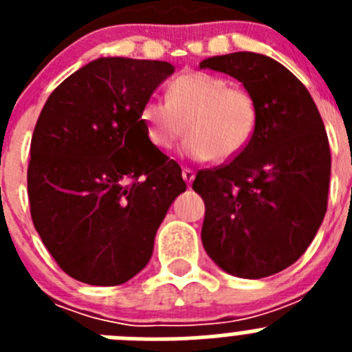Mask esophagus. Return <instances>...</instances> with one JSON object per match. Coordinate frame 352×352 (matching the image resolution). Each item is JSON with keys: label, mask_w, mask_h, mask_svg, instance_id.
<instances>
[{"label": "esophagus", "mask_w": 352, "mask_h": 352, "mask_svg": "<svg viewBox=\"0 0 352 352\" xmlns=\"http://www.w3.org/2000/svg\"><path fill=\"white\" fill-rule=\"evenodd\" d=\"M182 176H183V179H185V182L190 185V183L194 182V178H195V173L192 169H186V167H185V169L182 170Z\"/></svg>", "instance_id": "obj_1"}]
</instances>
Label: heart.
<instances>
[{
  "mask_svg": "<svg viewBox=\"0 0 352 352\" xmlns=\"http://www.w3.org/2000/svg\"><path fill=\"white\" fill-rule=\"evenodd\" d=\"M139 118L155 148H173L185 126L186 157L226 162L254 138L257 105L250 93L229 86L223 77L183 72L167 84L166 102H146Z\"/></svg>",
  "mask_w": 352,
  "mask_h": 352,
  "instance_id": "heart-1",
  "label": "heart"
}]
</instances>
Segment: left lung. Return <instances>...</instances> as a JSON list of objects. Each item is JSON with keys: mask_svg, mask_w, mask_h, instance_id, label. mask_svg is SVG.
Returning a JSON list of instances; mask_svg holds the SVG:
<instances>
[{"mask_svg": "<svg viewBox=\"0 0 352 352\" xmlns=\"http://www.w3.org/2000/svg\"><path fill=\"white\" fill-rule=\"evenodd\" d=\"M234 77L254 96L257 126L227 166L199 170L204 250L239 278H264L296 263L316 238L328 204L331 155L309 89L270 56L232 52L201 61Z\"/></svg>", "mask_w": 352, "mask_h": 352, "instance_id": "left-lung-1", "label": "left lung"}]
</instances>
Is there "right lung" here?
Returning a JSON list of instances; mask_svg holds the SVG:
<instances>
[{
  "label": "right lung",
  "instance_id": "obj_1",
  "mask_svg": "<svg viewBox=\"0 0 352 352\" xmlns=\"http://www.w3.org/2000/svg\"><path fill=\"white\" fill-rule=\"evenodd\" d=\"M173 74L167 61L98 58L43 105L28 167L31 219L76 280L120 285L138 275L186 190L179 166L149 142L139 118Z\"/></svg>",
  "mask_w": 352,
  "mask_h": 352
}]
</instances>
